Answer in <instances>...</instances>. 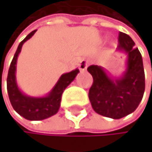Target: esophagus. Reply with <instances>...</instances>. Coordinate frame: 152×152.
<instances>
[{
	"label": "esophagus",
	"mask_w": 152,
	"mask_h": 152,
	"mask_svg": "<svg viewBox=\"0 0 152 152\" xmlns=\"http://www.w3.org/2000/svg\"><path fill=\"white\" fill-rule=\"evenodd\" d=\"M87 66H88V61L86 60V59H83L79 64V70L81 72H84L86 70Z\"/></svg>",
	"instance_id": "34e87169"
}]
</instances>
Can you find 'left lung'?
I'll return each instance as SVG.
<instances>
[{
    "label": "left lung",
    "mask_w": 152,
    "mask_h": 152,
    "mask_svg": "<svg viewBox=\"0 0 152 152\" xmlns=\"http://www.w3.org/2000/svg\"><path fill=\"white\" fill-rule=\"evenodd\" d=\"M129 35L119 32L118 50L127 55L126 70L120 77H110L99 66L87 67L93 77L88 97L95 111L118 119L135 111L145 90L142 56Z\"/></svg>",
    "instance_id": "1"
}]
</instances>
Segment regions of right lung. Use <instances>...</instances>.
Here are the masks:
<instances>
[{
	"instance_id": "add662e5",
	"label": "right lung",
	"mask_w": 152,
	"mask_h": 152,
	"mask_svg": "<svg viewBox=\"0 0 152 152\" xmlns=\"http://www.w3.org/2000/svg\"><path fill=\"white\" fill-rule=\"evenodd\" d=\"M36 30L31 32L19 44L8 71L7 91L13 109L28 120H43L56 115L60 107L62 94L66 87L74 81L79 73L77 68L69 73L63 74L52 90L45 96H30L23 94L16 82L17 58L22 50L23 45L30 39Z\"/></svg>"
}]
</instances>
